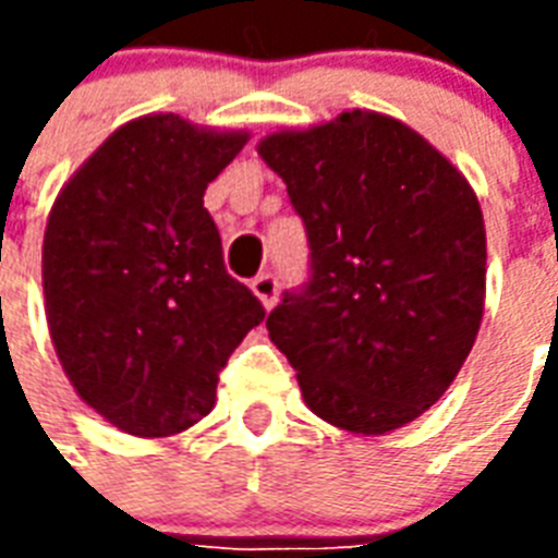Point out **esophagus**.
I'll list each match as a JSON object with an SVG mask.
<instances>
[{
  "mask_svg": "<svg viewBox=\"0 0 558 558\" xmlns=\"http://www.w3.org/2000/svg\"><path fill=\"white\" fill-rule=\"evenodd\" d=\"M251 290H254V295L263 302V307H275V302H278V278L271 275V271H263V275H256L254 283H251Z\"/></svg>",
  "mask_w": 558,
  "mask_h": 558,
  "instance_id": "obj_1",
  "label": "esophagus"
}]
</instances>
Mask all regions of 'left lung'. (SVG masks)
Segmentation results:
<instances>
[{
	"label": "left lung",
	"instance_id": "8db88e82",
	"mask_svg": "<svg viewBox=\"0 0 558 558\" xmlns=\"http://www.w3.org/2000/svg\"><path fill=\"white\" fill-rule=\"evenodd\" d=\"M311 244V278L266 328L307 410L379 436L430 410L478 338L487 235L466 175L374 110L259 140Z\"/></svg>",
	"mask_w": 558,
	"mask_h": 558
}]
</instances>
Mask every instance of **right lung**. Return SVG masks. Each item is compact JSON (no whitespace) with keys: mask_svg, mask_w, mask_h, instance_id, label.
Here are the masks:
<instances>
[{"mask_svg":"<svg viewBox=\"0 0 558 558\" xmlns=\"http://www.w3.org/2000/svg\"><path fill=\"white\" fill-rule=\"evenodd\" d=\"M244 143V131L140 116L50 208L41 278L56 355L80 400L131 436L163 439L208 415L220 367L266 316L227 275L203 208Z\"/></svg>","mask_w":558,"mask_h":558,"instance_id":"1","label":"right lung"}]
</instances>
